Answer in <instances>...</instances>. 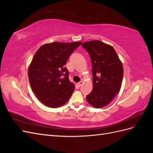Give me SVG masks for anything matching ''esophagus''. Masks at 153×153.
Returning a JSON list of instances; mask_svg holds the SVG:
<instances>
[{
    "label": "esophagus",
    "instance_id": "1",
    "mask_svg": "<svg viewBox=\"0 0 153 153\" xmlns=\"http://www.w3.org/2000/svg\"><path fill=\"white\" fill-rule=\"evenodd\" d=\"M83 84H84V82H83L82 81H80V82H78V85L80 87V86L82 85H83Z\"/></svg>",
    "mask_w": 153,
    "mask_h": 153
}]
</instances>
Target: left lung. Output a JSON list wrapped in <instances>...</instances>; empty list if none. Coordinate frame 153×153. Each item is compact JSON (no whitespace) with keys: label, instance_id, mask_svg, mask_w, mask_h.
<instances>
[{"label":"left lung","instance_id":"left-lung-1","mask_svg":"<svg viewBox=\"0 0 153 153\" xmlns=\"http://www.w3.org/2000/svg\"><path fill=\"white\" fill-rule=\"evenodd\" d=\"M89 53L92 62L93 89L86 96L87 102L94 108L108 105L121 89L123 66L114 48L98 40L82 44Z\"/></svg>","mask_w":153,"mask_h":153}]
</instances>
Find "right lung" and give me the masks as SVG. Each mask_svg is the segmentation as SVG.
Returning a JSON list of instances; mask_svg holds the SVG:
<instances>
[{
    "label": "right lung",
    "instance_id": "add662e5",
    "mask_svg": "<svg viewBox=\"0 0 153 153\" xmlns=\"http://www.w3.org/2000/svg\"><path fill=\"white\" fill-rule=\"evenodd\" d=\"M82 42H53L41 46L29 66L31 89L38 99L50 108L65 104L75 90L64 66L73 51Z\"/></svg>",
    "mask_w": 153,
    "mask_h": 153
}]
</instances>
